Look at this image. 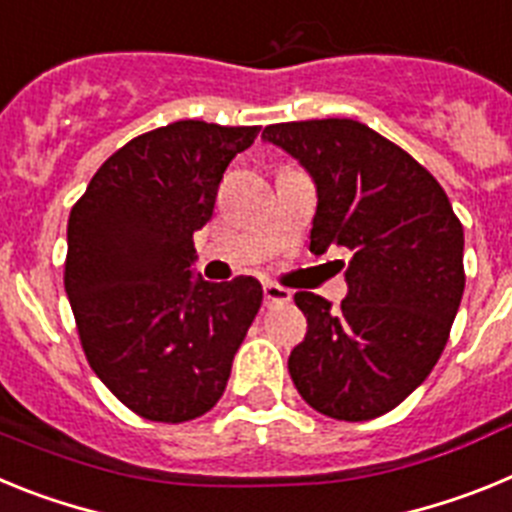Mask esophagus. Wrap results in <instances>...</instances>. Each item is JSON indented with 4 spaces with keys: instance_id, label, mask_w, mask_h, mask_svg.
Segmentation results:
<instances>
[{
    "instance_id": "obj_1",
    "label": "esophagus",
    "mask_w": 512,
    "mask_h": 512,
    "mask_svg": "<svg viewBox=\"0 0 512 512\" xmlns=\"http://www.w3.org/2000/svg\"><path fill=\"white\" fill-rule=\"evenodd\" d=\"M264 300H266V305H269V307L287 305V302L292 300V292H289V289H284V287H279V284L266 282L264 284Z\"/></svg>"
}]
</instances>
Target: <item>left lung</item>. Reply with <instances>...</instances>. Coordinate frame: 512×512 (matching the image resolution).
<instances>
[{
    "instance_id": "obj_1",
    "label": "left lung",
    "mask_w": 512,
    "mask_h": 512,
    "mask_svg": "<svg viewBox=\"0 0 512 512\" xmlns=\"http://www.w3.org/2000/svg\"><path fill=\"white\" fill-rule=\"evenodd\" d=\"M261 138L315 184L310 251H351L341 310L312 292L295 295L307 336L289 354V377L328 418L390 413L449 341L464 295V228L441 184L361 122H282Z\"/></svg>"
}]
</instances>
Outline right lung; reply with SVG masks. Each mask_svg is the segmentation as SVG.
<instances>
[{
    "label": "right lung",
    "mask_w": 512,
    "mask_h": 512,
    "mask_svg": "<svg viewBox=\"0 0 512 512\" xmlns=\"http://www.w3.org/2000/svg\"><path fill=\"white\" fill-rule=\"evenodd\" d=\"M259 130L179 120L138 135L71 210L63 282L84 354L122 405L156 423L215 408L264 300L259 279L194 274L192 241Z\"/></svg>",
    "instance_id": "add662e5"
}]
</instances>
